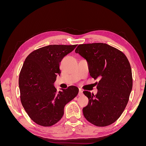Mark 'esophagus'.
<instances>
[{"mask_svg":"<svg viewBox=\"0 0 146 146\" xmlns=\"http://www.w3.org/2000/svg\"><path fill=\"white\" fill-rule=\"evenodd\" d=\"M83 94V91L82 90H79V92H78V96H82Z\"/></svg>","mask_w":146,"mask_h":146,"instance_id":"1","label":"esophagus"}]
</instances>
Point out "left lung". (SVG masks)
Masks as SVG:
<instances>
[{
	"mask_svg": "<svg viewBox=\"0 0 146 146\" xmlns=\"http://www.w3.org/2000/svg\"><path fill=\"white\" fill-rule=\"evenodd\" d=\"M75 52L87 61L90 76L100 78L96 95L83 91L89 99L83 108L84 116L96 126L111 124L123 113L132 90L129 60L121 51L105 43L80 44Z\"/></svg>",
	"mask_w": 146,
	"mask_h": 146,
	"instance_id": "left-lung-1",
	"label": "left lung"
}]
</instances>
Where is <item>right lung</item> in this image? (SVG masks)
<instances>
[{
    "instance_id": "1",
    "label": "right lung",
    "mask_w": 146,
    "mask_h": 146,
    "mask_svg": "<svg viewBox=\"0 0 146 146\" xmlns=\"http://www.w3.org/2000/svg\"><path fill=\"white\" fill-rule=\"evenodd\" d=\"M76 45H49L33 51L25 58L19 77L21 101L37 124L50 127L62 118L64 106L74 99L78 88L70 86L57 92L54 86L61 73L60 63Z\"/></svg>"
}]
</instances>
